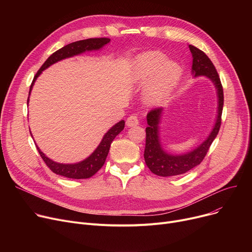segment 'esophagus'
Returning a JSON list of instances; mask_svg holds the SVG:
<instances>
[{"instance_id": "1", "label": "esophagus", "mask_w": 252, "mask_h": 252, "mask_svg": "<svg viewBox=\"0 0 252 252\" xmlns=\"http://www.w3.org/2000/svg\"><path fill=\"white\" fill-rule=\"evenodd\" d=\"M139 125V118L136 114H131L126 119V126H135Z\"/></svg>"}]
</instances>
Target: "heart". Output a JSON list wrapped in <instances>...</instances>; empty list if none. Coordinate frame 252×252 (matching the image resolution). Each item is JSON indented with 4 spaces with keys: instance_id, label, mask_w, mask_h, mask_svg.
<instances>
[{
    "instance_id": "1",
    "label": "heart",
    "mask_w": 252,
    "mask_h": 252,
    "mask_svg": "<svg viewBox=\"0 0 252 252\" xmlns=\"http://www.w3.org/2000/svg\"><path fill=\"white\" fill-rule=\"evenodd\" d=\"M165 57L159 52L147 53L138 59L136 73L141 83H149L157 75L147 92V99L153 104H159L167 98L181 75L177 63L167 61L163 63Z\"/></svg>"
}]
</instances>
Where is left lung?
<instances>
[{"instance_id":"left-lung-1","label":"left lung","mask_w":252,"mask_h":252,"mask_svg":"<svg viewBox=\"0 0 252 252\" xmlns=\"http://www.w3.org/2000/svg\"><path fill=\"white\" fill-rule=\"evenodd\" d=\"M193 56L192 71L195 76L206 75L216 85L219 97V110L218 118L214 129L211 130L208 138L193 151L183 155H170L162 150V147L158 137V124L162 112L161 107L151 109L147 114L146 127V145H145L144 158L149 169L153 174L159 177H171L187 173L188 170L200 164L210 145L213 144L221 124V113L223 106V91L219 73L214 63L207 57L205 53L198 48L189 45Z\"/></svg>"}]
</instances>
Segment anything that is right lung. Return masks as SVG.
<instances>
[{
  "mask_svg": "<svg viewBox=\"0 0 252 252\" xmlns=\"http://www.w3.org/2000/svg\"><path fill=\"white\" fill-rule=\"evenodd\" d=\"M109 42H110V38L108 37L88 38V39H83V41H77V42L66 45L63 48L56 51L55 53H53V54L41 66V68H39L38 71L35 73L33 81L30 88V94L36 77L41 74V72L44 69L48 68L50 65L54 64L57 61H60L62 59L81 54V53H84L86 51L99 50L106 44H108ZM124 127H125L124 121H121L118 124L113 126L107 133L105 134L100 145L97 147V149L91 154V156H89L84 161L74 163V164L57 163L55 161L51 160L50 158H48L41 150H39L37 146H36V149L39 155H41V157L43 158L45 163L47 164V166L53 171V173H55L56 175H59V176L69 178V179H88V178H91L92 176H94L103 166L106 160V157L108 155L112 141L124 129Z\"/></svg>",
  "mask_w": 252,
  "mask_h": 252,
  "instance_id": "obj_1",
  "label": "right lung"
}]
</instances>
